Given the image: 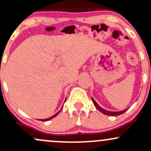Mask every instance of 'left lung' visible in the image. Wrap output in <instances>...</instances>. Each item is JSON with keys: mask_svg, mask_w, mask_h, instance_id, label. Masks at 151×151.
Returning <instances> with one entry per match:
<instances>
[{"mask_svg": "<svg viewBox=\"0 0 151 151\" xmlns=\"http://www.w3.org/2000/svg\"><path fill=\"white\" fill-rule=\"evenodd\" d=\"M91 99H92V101H93V104H94V106H95V107H96V108L99 111H100L102 114H105V115L110 116H119V115H121V114H124V112L128 110V109H126L123 111H107V110H106V109H104L103 108H101V106H99V105L95 101V100L93 99L92 97H91Z\"/></svg>", "mask_w": 151, "mask_h": 151, "instance_id": "obj_1", "label": "left lung"}]
</instances>
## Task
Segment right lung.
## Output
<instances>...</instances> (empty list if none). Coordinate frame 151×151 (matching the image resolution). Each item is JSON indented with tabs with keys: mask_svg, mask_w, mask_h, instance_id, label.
Instances as JSON below:
<instances>
[{
	"mask_svg": "<svg viewBox=\"0 0 151 151\" xmlns=\"http://www.w3.org/2000/svg\"><path fill=\"white\" fill-rule=\"evenodd\" d=\"M66 99H67V98H66ZM66 99H65V102L66 101ZM63 106H64V105H63ZM62 107H63V106H62ZM62 108L61 109V110H60V111H59L58 112V113H56V114H55V115L52 116H51V117H50V118H47V119H40V120H39V121H50V120H51V119H53V118H54V117L57 116H58V114H60V111H62Z\"/></svg>",
	"mask_w": 151,
	"mask_h": 151,
	"instance_id": "1",
	"label": "right lung"
}]
</instances>
